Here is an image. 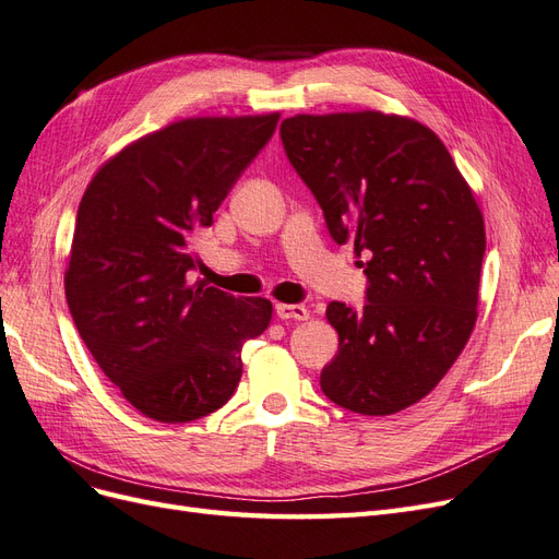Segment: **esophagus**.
Segmentation results:
<instances>
[{
	"label": "esophagus",
	"mask_w": 559,
	"mask_h": 559,
	"mask_svg": "<svg viewBox=\"0 0 559 559\" xmlns=\"http://www.w3.org/2000/svg\"><path fill=\"white\" fill-rule=\"evenodd\" d=\"M275 312H277V317L280 319H298V321H306L308 317H310V312H308V308H302V306H289V302H277L275 306Z\"/></svg>",
	"instance_id": "1"
}]
</instances>
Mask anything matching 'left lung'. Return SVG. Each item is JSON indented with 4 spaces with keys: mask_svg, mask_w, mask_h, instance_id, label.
<instances>
[{
    "mask_svg": "<svg viewBox=\"0 0 559 559\" xmlns=\"http://www.w3.org/2000/svg\"><path fill=\"white\" fill-rule=\"evenodd\" d=\"M286 158L337 245L366 261V302H329L337 354L319 384L361 415L427 396L476 324L485 226L445 144L417 121L380 111L284 118Z\"/></svg>",
    "mask_w": 559,
    "mask_h": 559,
    "instance_id": "obj_1",
    "label": "left lung"
}]
</instances>
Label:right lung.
<instances>
[{
	"label": "right lung",
	"mask_w": 559,
	"mask_h": 559,
	"mask_svg": "<svg viewBox=\"0 0 559 559\" xmlns=\"http://www.w3.org/2000/svg\"><path fill=\"white\" fill-rule=\"evenodd\" d=\"M280 114L189 118L114 156L76 212L64 296L83 343L142 415L205 417L242 378V345L273 317L193 280V245L273 138Z\"/></svg>",
	"instance_id": "right-lung-1"
}]
</instances>
